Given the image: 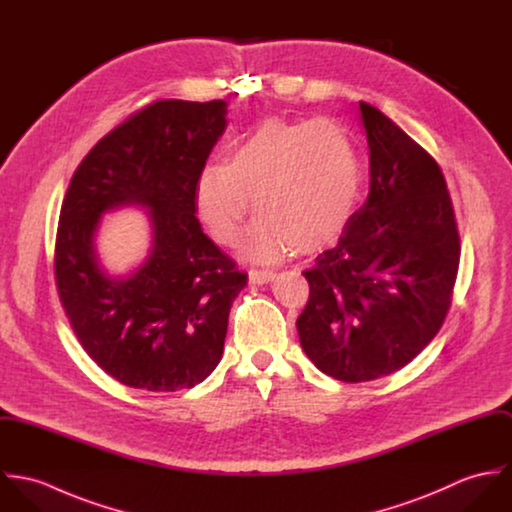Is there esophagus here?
<instances>
[{
    "label": "esophagus",
    "instance_id": "esophagus-1",
    "mask_svg": "<svg viewBox=\"0 0 512 512\" xmlns=\"http://www.w3.org/2000/svg\"><path fill=\"white\" fill-rule=\"evenodd\" d=\"M248 278H250V284L262 286V284L272 282L276 278V272H272V270H250Z\"/></svg>",
    "mask_w": 512,
    "mask_h": 512
}]
</instances>
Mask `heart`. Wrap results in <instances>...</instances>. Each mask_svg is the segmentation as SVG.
<instances>
[{
	"label": "heart",
	"instance_id": "1",
	"mask_svg": "<svg viewBox=\"0 0 512 512\" xmlns=\"http://www.w3.org/2000/svg\"><path fill=\"white\" fill-rule=\"evenodd\" d=\"M363 173L347 132L331 120H264L230 147L228 163L201 169L199 217L222 246H234L250 213L252 254L272 260L295 248L333 244L353 219Z\"/></svg>",
	"mask_w": 512,
	"mask_h": 512
}]
</instances>
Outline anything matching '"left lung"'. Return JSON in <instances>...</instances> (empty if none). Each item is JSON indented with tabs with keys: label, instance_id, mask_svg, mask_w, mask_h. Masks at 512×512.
Wrapping results in <instances>:
<instances>
[{
	"label": "left lung",
	"instance_id": "left-lung-1",
	"mask_svg": "<svg viewBox=\"0 0 512 512\" xmlns=\"http://www.w3.org/2000/svg\"><path fill=\"white\" fill-rule=\"evenodd\" d=\"M370 149V189L339 244L303 276L309 299L299 343L343 382L392 374L438 335L459 268V232L438 161L359 102Z\"/></svg>",
	"mask_w": 512,
	"mask_h": 512
}]
</instances>
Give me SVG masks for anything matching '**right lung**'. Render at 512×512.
<instances>
[{
	"instance_id": "obj_1",
	"label": "right lung",
	"mask_w": 512,
	"mask_h": 512,
	"mask_svg": "<svg viewBox=\"0 0 512 512\" xmlns=\"http://www.w3.org/2000/svg\"><path fill=\"white\" fill-rule=\"evenodd\" d=\"M226 128V102L157 100L106 134L74 171L55 242V280L74 335L118 382L175 392L219 365L234 297L248 282L195 217V185ZM150 209L152 250L128 279L97 266L99 217Z\"/></svg>"
}]
</instances>
